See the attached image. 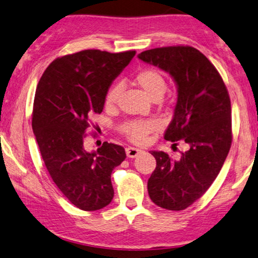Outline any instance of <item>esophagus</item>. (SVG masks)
I'll return each mask as SVG.
<instances>
[{
	"label": "esophagus",
	"instance_id": "1",
	"mask_svg": "<svg viewBox=\"0 0 258 258\" xmlns=\"http://www.w3.org/2000/svg\"><path fill=\"white\" fill-rule=\"evenodd\" d=\"M142 150L136 149V147H128V149L125 150V153H126V157L128 158H136L137 155L141 153Z\"/></svg>",
	"mask_w": 258,
	"mask_h": 258
}]
</instances>
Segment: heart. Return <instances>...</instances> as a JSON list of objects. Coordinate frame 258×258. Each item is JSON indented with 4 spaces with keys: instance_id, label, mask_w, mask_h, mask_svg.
I'll use <instances>...</instances> for the list:
<instances>
[{
    "instance_id": "obj_1",
    "label": "heart",
    "mask_w": 258,
    "mask_h": 258,
    "mask_svg": "<svg viewBox=\"0 0 258 258\" xmlns=\"http://www.w3.org/2000/svg\"><path fill=\"white\" fill-rule=\"evenodd\" d=\"M136 82L139 87L149 95L152 99L162 97L167 90V80L161 72L155 69H145L136 74ZM122 92V83H113L105 96L106 107H113L117 103ZM160 128L158 120H130L123 125V133L130 141L142 144L147 141L151 133Z\"/></svg>"
}]
</instances>
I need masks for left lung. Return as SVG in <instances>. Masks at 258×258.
Masks as SVG:
<instances>
[{"label": "left lung", "instance_id": "8db88e82", "mask_svg": "<svg viewBox=\"0 0 258 258\" xmlns=\"http://www.w3.org/2000/svg\"><path fill=\"white\" fill-rule=\"evenodd\" d=\"M138 58L174 79L177 103L164 139L183 141L189 146L178 160L162 151L151 152L157 167L147 181L149 196L161 208L186 209L210 187L229 154V92L215 66L193 46L155 48L139 53Z\"/></svg>", "mask_w": 258, "mask_h": 258}]
</instances>
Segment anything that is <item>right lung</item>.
<instances>
[{"label":"right lung","instance_id":"1","mask_svg":"<svg viewBox=\"0 0 258 258\" xmlns=\"http://www.w3.org/2000/svg\"><path fill=\"white\" fill-rule=\"evenodd\" d=\"M135 54V50L66 54L46 67L37 84L32 126L42 159L61 193L86 212L112 201L111 174L125 159V151L105 142L96 152H87L84 133L92 114L103 112L113 80Z\"/></svg>","mask_w":258,"mask_h":258}]
</instances>
